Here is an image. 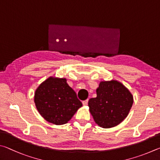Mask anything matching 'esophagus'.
Here are the masks:
<instances>
[{"label": "esophagus", "mask_w": 160, "mask_h": 160, "mask_svg": "<svg viewBox=\"0 0 160 160\" xmlns=\"http://www.w3.org/2000/svg\"><path fill=\"white\" fill-rule=\"evenodd\" d=\"M88 100L87 99V100H83V101L82 102V103H83V105H88Z\"/></svg>", "instance_id": "1"}]
</instances>
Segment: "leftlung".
Returning a JSON list of instances; mask_svg holds the SVG:
<instances>
[{
    "label": "left lung",
    "mask_w": 160,
    "mask_h": 160,
    "mask_svg": "<svg viewBox=\"0 0 160 160\" xmlns=\"http://www.w3.org/2000/svg\"><path fill=\"white\" fill-rule=\"evenodd\" d=\"M96 93V98L88 100V107L95 122L100 127H116L128 116L133 98L121 82L116 80L101 82Z\"/></svg>",
    "instance_id": "1"
}]
</instances>
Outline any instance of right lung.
Wrapping results in <instances>:
<instances>
[{
    "label": "right lung",
    "mask_w": 160,
    "mask_h": 160,
    "mask_svg": "<svg viewBox=\"0 0 160 160\" xmlns=\"http://www.w3.org/2000/svg\"><path fill=\"white\" fill-rule=\"evenodd\" d=\"M34 102L41 115L56 125L68 122L82 106L66 78L52 77L48 78L36 89Z\"/></svg>",
    "instance_id": "obj_1"
}]
</instances>
